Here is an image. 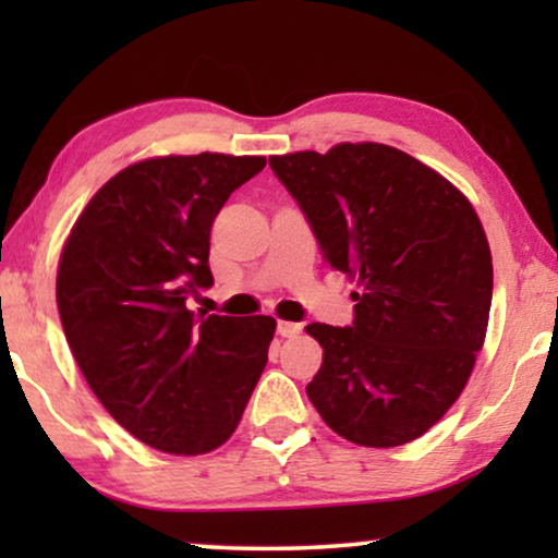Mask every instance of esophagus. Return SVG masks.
Instances as JSON below:
<instances>
[{"mask_svg": "<svg viewBox=\"0 0 558 558\" xmlns=\"http://www.w3.org/2000/svg\"><path fill=\"white\" fill-rule=\"evenodd\" d=\"M303 326L295 324V322H278V333L280 337H295V333H301Z\"/></svg>", "mask_w": 558, "mask_h": 558, "instance_id": "34e87169", "label": "esophagus"}]
</instances>
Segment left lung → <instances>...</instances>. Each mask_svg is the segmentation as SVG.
<instances>
[{
    "label": "left lung",
    "mask_w": 558,
    "mask_h": 558,
    "mask_svg": "<svg viewBox=\"0 0 558 558\" xmlns=\"http://www.w3.org/2000/svg\"><path fill=\"white\" fill-rule=\"evenodd\" d=\"M331 267L354 278L352 326L308 324L324 362L306 385L326 426L390 449L454 405L482 349L493 257L472 204L421 160L377 143L272 155Z\"/></svg>",
    "instance_id": "8db88e82"
}]
</instances>
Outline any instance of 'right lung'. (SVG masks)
<instances>
[{"mask_svg":"<svg viewBox=\"0 0 558 558\" xmlns=\"http://www.w3.org/2000/svg\"><path fill=\"white\" fill-rule=\"evenodd\" d=\"M265 168L255 155H168L96 191L58 263V314L88 388L119 426L166 454L234 434L267 365L270 316H193L214 286L211 225Z\"/></svg>","mask_w":558,"mask_h":558,"instance_id":"obj_1","label":"right lung"}]
</instances>
